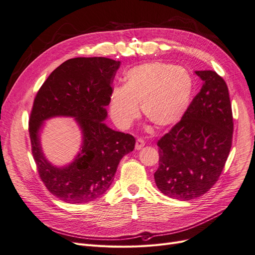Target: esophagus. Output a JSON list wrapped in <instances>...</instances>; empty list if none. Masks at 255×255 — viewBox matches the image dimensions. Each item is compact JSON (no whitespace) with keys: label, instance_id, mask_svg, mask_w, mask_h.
Masks as SVG:
<instances>
[{"label":"esophagus","instance_id":"obj_1","mask_svg":"<svg viewBox=\"0 0 255 255\" xmlns=\"http://www.w3.org/2000/svg\"><path fill=\"white\" fill-rule=\"evenodd\" d=\"M143 146H145V140H143L142 138H137L136 143H135V149L140 150Z\"/></svg>","mask_w":255,"mask_h":255}]
</instances>
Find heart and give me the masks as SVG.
<instances>
[{
	"instance_id": "obj_1",
	"label": "heart",
	"mask_w": 255,
	"mask_h": 255,
	"mask_svg": "<svg viewBox=\"0 0 255 255\" xmlns=\"http://www.w3.org/2000/svg\"><path fill=\"white\" fill-rule=\"evenodd\" d=\"M193 79L181 66L164 62L142 63L126 72L124 85L109 95V114L121 129L129 128L142 114L158 128L171 127L183 118L193 93Z\"/></svg>"
}]
</instances>
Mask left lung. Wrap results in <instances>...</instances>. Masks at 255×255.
<instances>
[{
	"instance_id": "left-lung-1",
	"label": "left lung",
	"mask_w": 255,
	"mask_h": 255,
	"mask_svg": "<svg viewBox=\"0 0 255 255\" xmlns=\"http://www.w3.org/2000/svg\"><path fill=\"white\" fill-rule=\"evenodd\" d=\"M203 81L185 115L157 142L159 167L154 173L165 196L187 201L218 181L231 148L232 112L228 87L214 71H196Z\"/></svg>"
}]
</instances>
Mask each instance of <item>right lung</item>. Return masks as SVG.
Instances as JSON below:
<instances>
[{
    "label": "right lung",
    "mask_w": 255,
    "mask_h": 255,
    "mask_svg": "<svg viewBox=\"0 0 255 255\" xmlns=\"http://www.w3.org/2000/svg\"><path fill=\"white\" fill-rule=\"evenodd\" d=\"M121 61L77 57L54 70L39 88L29 120V133L38 174L51 194L71 204L91 202L112 185L120 160L133 151L135 138L109 128L106 106ZM74 117L83 134L74 160L56 167L44 156L40 132L44 121Z\"/></svg>",
    "instance_id": "1"
}]
</instances>
